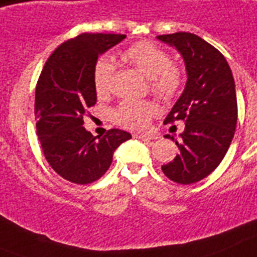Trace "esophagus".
I'll use <instances>...</instances> for the list:
<instances>
[{"label":"esophagus","mask_w":257,"mask_h":257,"mask_svg":"<svg viewBox=\"0 0 257 257\" xmlns=\"http://www.w3.org/2000/svg\"><path fill=\"white\" fill-rule=\"evenodd\" d=\"M135 136L137 137V139L144 140V141H152V140L158 139L157 135H152V133H136Z\"/></svg>","instance_id":"34e87169"}]
</instances>
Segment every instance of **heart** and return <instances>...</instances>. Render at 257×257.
Wrapping results in <instances>:
<instances>
[{
  "mask_svg": "<svg viewBox=\"0 0 257 257\" xmlns=\"http://www.w3.org/2000/svg\"><path fill=\"white\" fill-rule=\"evenodd\" d=\"M121 59L149 78L150 91L162 100H170L182 85V70L170 60L168 51L152 42L141 41L131 45L121 53ZM114 75L113 62L101 56L93 66V85L96 93L105 96L110 92ZM156 113L153 103L147 100L126 99L114 109L113 118L125 128L144 129Z\"/></svg>",
  "mask_w": 257,
  "mask_h": 257,
  "instance_id": "obj_1",
  "label": "heart"
}]
</instances>
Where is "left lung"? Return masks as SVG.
<instances>
[{
  "label": "left lung",
  "instance_id": "obj_1",
  "mask_svg": "<svg viewBox=\"0 0 257 257\" xmlns=\"http://www.w3.org/2000/svg\"><path fill=\"white\" fill-rule=\"evenodd\" d=\"M178 50L185 60L187 81L165 124L185 121L179 153L162 172L173 182L195 183L211 174L226 156L235 135L237 103L235 81L226 58L210 43L191 33L158 35Z\"/></svg>",
  "mask_w": 257,
  "mask_h": 257
}]
</instances>
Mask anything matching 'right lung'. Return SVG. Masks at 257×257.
<instances>
[{"mask_svg": "<svg viewBox=\"0 0 257 257\" xmlns=\"http://www.w3.org/2000/svg\"><path fill=\"white\" fill-rule=\"evenodd\" d=\"M125 37L83 33L63 42L50 55L37 83L35 118L42 150L50 166L72 183L87 185L103 177L114 150L132 139L121 129L93 137L83 126L87 109L97 99L92 78L96 60Z\"/></svg>", "mask_w": 257, "mask_h": 257, "instance_id": "right-lung-1", "label": "right lung"}]
</instances>
